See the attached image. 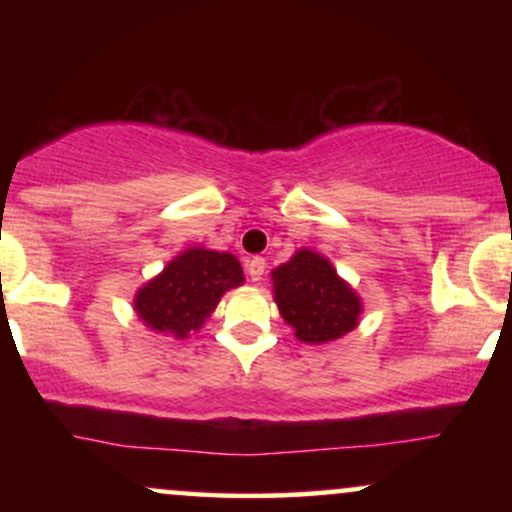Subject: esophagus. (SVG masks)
I'll return each mask as SVG.
<instances>
[{
	"instance_id": "esophagus-1",
	"label": "esophagus",
	"mask_w": 512,
	"mask_h": 512,
	"mask_svg": "<svg viewBox=\"0 0 512 512\" xmlns=\"http://www.w3.org/2000/svg\"><path fill=\"white\" fill-rule=\"evenodd\" d=\"M264 267H267L264 257H250V260L245 262V272H248L250 281H260L264 276Z\"/></svg>"
}]
</instances>
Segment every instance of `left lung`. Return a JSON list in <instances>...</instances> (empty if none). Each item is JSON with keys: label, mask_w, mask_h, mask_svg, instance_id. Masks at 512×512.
I'll return each instance as SVG.
<instances>
[{"label": "left lung", "mask_w": 512, "mask_h": 512, "mask_svg": "<svg viewBox=\"0 0 512 512\" xmlns=\"http://www.w3.org/2000/svg\"><path fill=\"white\" fill-rule=\"evenodd\" d=\"M272 284L279 315L298 342H334L361 322V296L320 252L296 250L289 262L272 269Z\"/></svg>", "instance_id": "1"}]
</instances>
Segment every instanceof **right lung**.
Wrapping results in <instances>:
<instances>
[{"mask_svg": "<svg viewBox=\"0 0 512 512\" xmlns=\"http://www.w3.org/2000/svg\"><path fill=\"white\" fill-rule=\"evenodd\" d=\"M245 274L231 252L202 248L182 250L154 279L134 293L132 308L146 330L187 339L199 332L226 291L243 286Z\"/></svg>", "mask_w": 512, "mask_h": 512, "instance_id": "right-lung-1", "label": "right lung"}]
</instances>
